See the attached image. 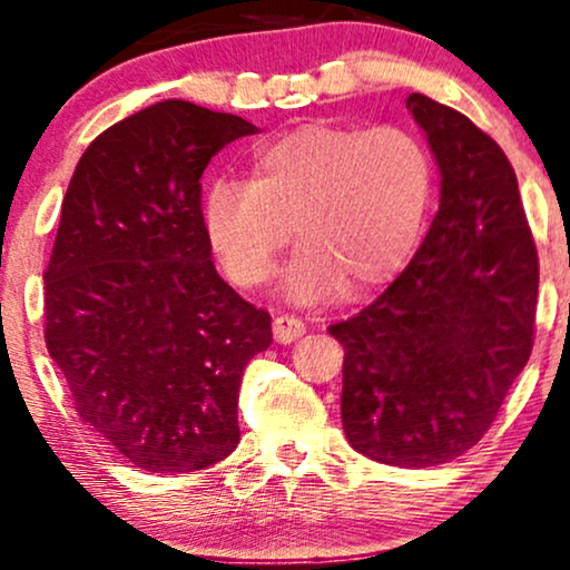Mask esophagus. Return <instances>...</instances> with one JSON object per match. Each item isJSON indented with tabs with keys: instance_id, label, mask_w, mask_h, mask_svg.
I'll return each instance as SVG.
<instances>
[{
	"instance_id": "1",
	"label": "esophagus",
	"mask_w": 570,
	"mask_h": 570,
	"mask_svg": "<svg viewBox=\"0 0 570 570\" xmlns=\"http://www.w3.org/2000/svg\"><path fill=\"white\" fill-rule=\"evenodd\" d=\"M302 336H305V323L299 317L281 315L273 321V338H276V344H292V341Z\"/></svg>"
}]
</instances>
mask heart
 Instances as JSON below:
<instances>
[{
	"instance_id": "heart-1",
	"label": "heart",
	"mask_w": 570,
	"mask_h": 570,
	"mask_svg": "<svg viewBox=\"0 0 570 570\" xmlns=\"http://www.w3.org/2000/svg\"><path fill=\"white\" fill-rule=\"evenodd\" d=\"M435 169L420 135L399 125L315 121L281 135L249 161V181H216L203 224L226 276L257 286L281 249L286 297L321 305L341 289L381 284L406 261L428 218Z\"/></svg>"
}]
</instances>
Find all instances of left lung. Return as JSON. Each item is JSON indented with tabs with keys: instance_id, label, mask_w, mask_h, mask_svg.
<instances>
[{
	"instance_id": "left-lung-1",
	"label": "left lung",
	"mask_w": 570,
	"mask_h": 570,
	"mask_svg": "<svg viewBox=\"0 0 570 570\" xmlns=\"http://www.w3.org/2000/svg\"><path fill=\"white\" fill-rule=\"evenodd\" d=\"M440 171L412 263L331 336L344 346L352 449L391 466L453 461L490 430L534 344L540 261L513 166L472 119L406 98Z\"/></svg>"
}]
</instances>
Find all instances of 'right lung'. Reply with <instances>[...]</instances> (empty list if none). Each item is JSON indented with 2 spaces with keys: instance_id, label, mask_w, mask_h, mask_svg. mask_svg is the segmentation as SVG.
<instances>
[{
  "instance_id": "right-lung-1",
  "label": "right lung",
  "mask_w": 570,
  "mask_h": 570,
  "mask_svg": "<svg viewBox=\"0 0 570 570\" xmlns=\"http://www.w3.org/2000/svg\"><path fill=\"white\" fill-rule=\"evenodd\" d=\"M247 119L169 98L80 156L43 273L47 348L75 409L138 469L218 464L239 443L247 362L271 315L216 273L200 177Z\"/></svg>"
}]
</instances>
